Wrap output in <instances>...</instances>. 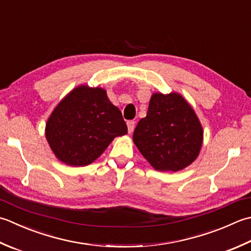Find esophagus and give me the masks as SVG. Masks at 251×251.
<instances>
[{"instance_id":"obj_1","label":"esophagus","mask_w":251,"mask_h":251,"mask_svg":"<svg viewBox=\"0 0 251 251\" xmlns=\"http://www.w3.org/2000/svg\"><path fill=\"white\" fill-rule=\"evenodd\" d=\"M127 127H128V132L131 134L135 129V121H128L127 122Z\"/></svg>"}]
</instances>
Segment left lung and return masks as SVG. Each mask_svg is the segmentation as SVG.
Returning a JSON list of instances; mask_svg holds the SVG:
<instances>
[{"mask_svg":"<svg viewBox=\"0 0 251 251\" xmlns=\"http://www.w3.org/2000/svg\"><path fill=\"white\" fill-rule=\"evenodd\" d=\"M202 136V127L183 97L154 93L132 138L155 170L177 172L197 158Z\"/></svg>","mask_w":251,"mask_h":251,"instance_id":"1","label":"left lung"}]
</instances>
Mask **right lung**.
<instances>
[{"label":"right lung","mask_w":251,"mask_h":251,"mask_svg":"<svg viewBox=\"0 0 251 251\" xmlns=\"http://www.w3.org/2000/svg\"><path fill=\"white\" fill-rule=\"evenodd\" d=\"M126 134L122 112L110 102L105 90L86 86L64 98L46 127L54 154L72 166L92 163L115 137Z\"/></svg>","instance_id":"obj_1"}]
</instances>
